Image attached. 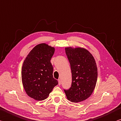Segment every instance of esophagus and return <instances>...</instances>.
I'll use <instances>...</instances> for the list:
<instances>
[{"label": "esophagus", "mask_w": 121, "mask_h": 121, "mask_svg": "<svg viewBox=\"0 0 121 121\" xmlns=\"http://www.w3.org/2000/svg\"><path fill=\"white\" fill-rule=\"evenodd\" d=\"M61 79H58V84H59V85H61Z\"/></svg>", "instance_id": "esophagus-1"}]
</instances>
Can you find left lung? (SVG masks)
<instances>
[{"label":"left lung","mask_w":121,"mask_h":121,"mask_svg":"<svg viewBox=\"0 0 121 121\" xmlns=\"http://www.w3.org/2000/svg\"><path fill=\"white\" fill-rule=\"evenodd\" d=\"M71 67V86L64 90L70 102L78 103L87 99L93 93L97 80V67L94 56L83 48H65Z\"/></svg>","instance_id":"obj_1"}]
</instances>
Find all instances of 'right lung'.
<instances>
[{"label": "right lung", "instance_id": "right-lung-1", "mask_svg": "<svg viewBox=\"0 0 121 121\" xmlns=\"http://www.w3.org/2000/svg\"><path fill=\"white\" fill-rule=\"evenodd\" d=\"M55 48L46 43L36 45L26 56L22 68V81L29 97L36 100L48 97L58 84L53 76L51 59Z\"/></svg>", "mask_w": 121, "mask_h": 121}]
</instances>
